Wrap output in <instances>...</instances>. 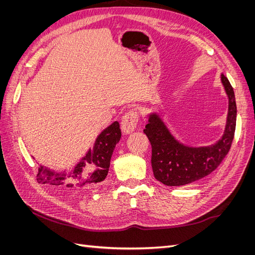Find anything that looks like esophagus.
Returning a JSON list of instances; mask_svg holds the SVG:
<instances>
[{
    "label": "esophagus",
    "mask_w": 255,
    "mask_h": 255,
    "mask_svg": "<svg viewBox=\"0 0 255 255\" xmlns=\"http://www.w3.org/2000/svg\"><path fill=\"white\" fill-rule=\"evenodd\" d=\"M138 122V115L135 111H129L123 116L121 121V129L125 134H130L134 132Z\"/></svg>",
    "instance_id": "obj_1"
}]
</instances>
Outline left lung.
Returning a JSON list of instances; mask_svg holds the SVG:
<instances>
[{"label":"left lung","instance_id":"8db88e82","mask_svg":"<svg viewBox=\"0 0 255 255\" xmlns=\"http://www.w3.org/2000/svg\"><path fill=\"white\" fill-rule=\"evenodd\" d=\"M220 80L229 100L227 122L220 139L208 145L191 146L177 140L157 113H150L143 129L152 146L151 164L155 179L167 186H183L212 173L228 154L236 128L234 90L225 75Z\"/></svg>","mask_w":255,"mask_h":255}]
</instances>
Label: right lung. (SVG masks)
<instances>
[{
	"label": "right lung",
	"instance_id": "obj_1",
	"mask_svg": "<svg viewBox=\"0 0 255 255\" xmlns=\"http://www.w3.org/2000/svg\"><path fill=\"white\" fill-rule=\"evenodd\" d=\"M120 138L119 122L115 121L98 135L94 146L86 152L72 170L55 171L39 165L37 181L64 190H76L100 184L109 173L113 152Z\"/></svg>",
	"mask_w": 255,
	"mask_h": 255
}]
</instances>
